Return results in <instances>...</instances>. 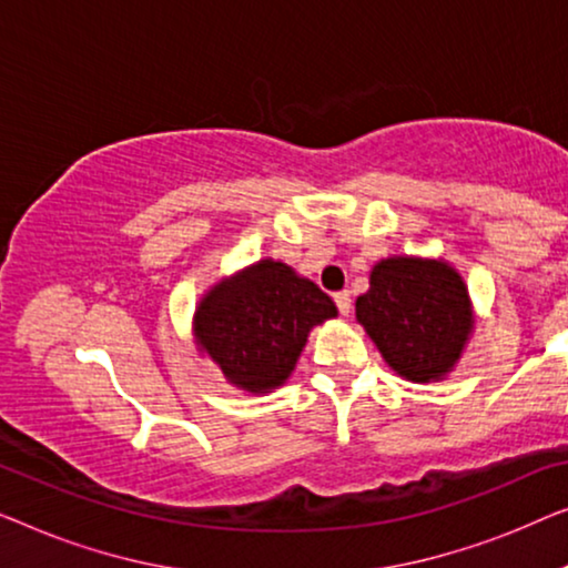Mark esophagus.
<instances>
[{"mask_svg": "<svg viewBox=\"0 0 568 568\" xmlns=\"http://www.w3.org/2000/svg\"><path fill=\"white\" fill-rule=\"evenodd\" d=\"M334 303H337V308H339V314H342V316H349V314H353V295H349L347 291L334 293Z\"/></svg>", "mask_w": 568, "mask_h": 568, "instance_id": "34e87169", "label": "esophagus"}]
</instances>
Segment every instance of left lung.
<instances>
[{
    "label": "left lung",
    "instance_id": "8db88e82",
    "mask_svg": "<svg viewBox=\"0 0 568 568\" xmlns=\"http://www.w3.org/2000/svg\"><path fill=\"white\" fill-rule=\"evenodd\" d=\"M355 314L383 361L414 383L450 371L474 326L460 275L445 262L412 257L378 262Z\"/></svg>",
    "mask_w": 568,
    "mask_h": 568
}]
</instances>
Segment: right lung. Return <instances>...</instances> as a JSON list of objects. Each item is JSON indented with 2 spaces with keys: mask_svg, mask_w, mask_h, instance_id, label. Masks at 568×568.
I'll list each match as a JSON object with an SVG mask.
<instances>
[{
  "mask_svg": "<svg viewBox=\"0 0 568 568\" xmlns=\"http://www.w3.org/2000/svg\"><path fill=\"white\" fill-rule=\"evenodd\" d=\"M337 316L322 287L262 260L219 283L195 311V337L239 388L262 394L291 375L311 326Z\"/></svg>",
  "mask_w": 568,
  "mask_h": 568,
  "instance_id": "1",
  "label": "right lung"
}]
</instances>
